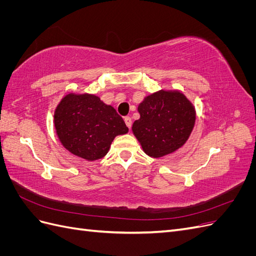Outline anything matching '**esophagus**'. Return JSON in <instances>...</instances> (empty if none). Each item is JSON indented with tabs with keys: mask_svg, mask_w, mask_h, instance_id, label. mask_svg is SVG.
<instances>
[{
	"mask_svg": "<svg viewBox=\"0 0 256 256\" xmlns=\"http://www.w3.org/2000/svg\"><path fill=\"white\" fill-rule=\"evenodd\" d=\"M124 120H125L126 126H127L128 128H131V125H132V120H131V118H129V116H126V118H124Z\"/></svg>",
	"mask_w": 256,
	"mask_h": 256,
	"instance_id": "esophagus-1",
	"label": "esophagus"
}]
</instances>
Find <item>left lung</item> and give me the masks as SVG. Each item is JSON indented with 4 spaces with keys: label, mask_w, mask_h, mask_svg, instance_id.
I'll return each instance as SVG.
<instances>
[{
    "label": "left lung",
    "mask_w": 256,
    "mask_h": 256,
    "mask_svg": "<svg viewBox=\"0 0 256 256\" xmlns=\"http://www.w3.org/2000/svg\"><path fill=\"white\" fill-rule=\"evenodd\" d=\"M140 118L132 132L143 152L160 158L188 141L196 124V108L180 90H161L146 96L138 106Z\"/></svg>",
    "instance_id": "left-lung-1"
}]
</instances>
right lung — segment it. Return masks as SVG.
I'll return each instance as SVG.
<instances>
[{
  "label": "right lung",
  "mask_w": 256,
  "mask_h": 256,
  "mask_svg": "<svg viewBox=\"0 0 256 256\" xmlns=\"http://www.w3.org/2000/svg\"><path fill=\"white\" fill-rule=\"evenodd\" d=\"M54 127L62 145L88 161L104 157L114 138L128 132L112 106L88 92H70L62 98L54 111Z\"/></svg>",
  "instance_id": "add662e5"
}]
</instances>
